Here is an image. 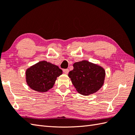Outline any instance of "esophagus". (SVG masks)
<instances>
[{"label":"esophagus","mask_w":135,"mask_h":135,"mask_svg":"<svg viewBox=\"0 0 135 135\" xmlns=\"http://www.w3.org/2000/svg\"><path fill=\"white\" fill-rule=\"evenodd\" d=\"M63 72H64V74H67L68 73H69V70H68V69H64V70H63Z\"/></svg>","instance_id":"34e87169"}]
</instances>
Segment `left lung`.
I'll list each match as a JSON object with an SVG mask.
<instances>
[{"label": "left lung", "mask_w": 135, "mask_h": 135, "mask_svg": "<svg viewBox=\"0 0 135 135\" xmlns=\"http://www.w3.org/2000/svg\"><path fill=\"white\" fill-rule=\"evenodd\" d=\"M73 67L68 76L80 94L89 95L101 88L105 78V71L102 67L85 60L74 63Z\"/></svg>", "instance_id": "1"}]
</instances>
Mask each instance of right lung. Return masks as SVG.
<instances>
[{"instance_id":"obj_1","label":"right lung","mask_w":135,"mask_h":135,"mask_svg":"<svg viewBox=\"0 0 135 135\" xmlns=\"http://www.w3.org/2000/svg\"><path fill=\"white\" fill-rule=\"evenodd\" d=\"M58 66L43 61L31 67L26 71L28 86L39 92H45L53 86L57 77L61 75Z\"/></svg>"}]
</instances>
